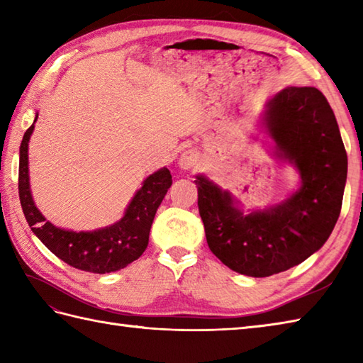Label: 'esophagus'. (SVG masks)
I'll return each mask as SVG.
<instances>
[{
  "mask_svg": "<svg viewBox=\"0 0 363 363\" xmlns=\"http://www.w3.org/2000/svg\"><path fill=\"white\" fill-rule=\"evenodd\" d=\"M177 164H179V167H181L182 169L194 168V167L198 164V154H196L194 150L184 151V152L181 154L179 162H177Z\"/></svg>",
  "mask_w": 363,
  "mask_h": 363,
  "instance_id": "obj_1",
  "label": "esophagus"
}]
</instances>
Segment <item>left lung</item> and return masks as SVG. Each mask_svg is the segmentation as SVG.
<instances>
[{
  "label": "left lung",
  "mask_w": 363,
  "mask_h": 363,
  "mask_svg": "<svg viewBox=\"0 0 363 363\" xmlns=\"http://www.w3.org/2000/svg\"><path fill=\"white\" fill-rule=\"evenodd\" d=\"M264 125L274 156L296 167L301 187L248 215L229 191L198 174V209L207 245L234 272L267 277L295 267L329 238L342 211L348 156L335 115L315 87H287L267 103Z\"/></svg>",
  "instance_id": "left-lung-1"
}]
</instances>
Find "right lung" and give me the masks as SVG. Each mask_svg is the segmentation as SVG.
<instances>
[{"label":"right lung","mask_w":363,"mask_h":363,"mask_svg":"<svg viewBox=\"0 0 363 363\" xmlns=\"http://www.w3.org/2000/svg\"><path fill=\"white\" fill-rule=\"evenodd\" d=\"M34 123L23 135L20 145L18 195L23 213L38 240L65 264L89 273L118 272L137 260L148 246L154 215L173 184L169 169L164 167L146 177L142 189L129 203L125 217L113 225L90 233L56 228L46 221L30 196L28 143L34 130Z\"/></svg>","instance_id":"1"}]
</instances>
